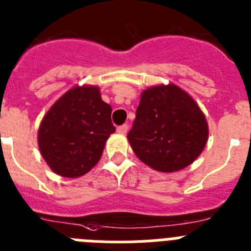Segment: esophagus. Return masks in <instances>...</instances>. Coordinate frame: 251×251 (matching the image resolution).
I'll return each instance as SVG.
<instances>
[{
  "label": "esophagus",
  "instance_id": "obj_1",
  "mask_svg": "<svg viewBox=\"0 0 251 251\" xmlns=\"http://www.w3.org/2000/svg\"><path fill=\"white\" fill-rule=\"evenodd\" d=\"M127 130H128L127 125H121V126H119V127H117V132H119V134H121V135H125L126 132H127Z\"/></svg>",
  "mask_w": 251,
  "mask_h": 251
}]
</instances>
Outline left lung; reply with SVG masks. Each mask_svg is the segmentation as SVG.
I'll return each instance as SVG.
<instances>
[{"instance_id": "obj_1", "label": "left lung", "mask_w": 251, "mask_h": 251, "mask_svg": "<svg viewBox=\"0 0 251 251\" xmlns=\"http://www.w3.org/2000/svg\"><path fill=\"white\" fill-rule=\"evenodd\" d=\"M127 140L141 162L162 173H173L201 155L208 140V124L184 89L158 84L141 92Z\"/></svg>"}]
</instances>
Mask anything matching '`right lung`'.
<instances>
[{"label": "right lung", "mask_w": 251, "mask_h": 251, "mask_svg": "<svg viewBox=\"0 0 251 251\" xmlns=\"http://www.w3.org/2000/svg\"><path fill=\"white\" fill-rule=\"evenodd\" d=\"M111 112L97 86H75L56 100L38 131L40 154L50 169L65 178L88 173L116 130Z\"/></svg>", "instance_id": "1"}]
</instances>
